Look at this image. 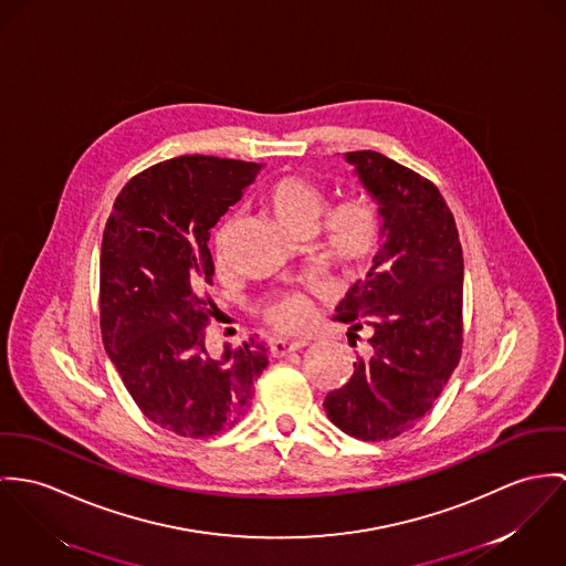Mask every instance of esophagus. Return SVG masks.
I'll list each match as a JSON object with an SVG mask.
<instances>
[{
  "label": "esophagus",
  "instance_id": "obj_1",
  "mask_svg": "<svg viewBox=\"0 0 566 566\" xmlns=\"http://www.w3.org/2000/svg\"><path fill=\"white\" fill-rule=\"evenodd\" d=\"M308 343L306 340H282V338H275V340H271L269 343V352H271V356L273 358H282V356H286V354H291V352H300V349H304Z\"/></svg>",
  "mask_w": 566,
  "mask_h": 566
}]
</instances>
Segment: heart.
Returning a JSON list of instances; mask_svg holds the SVG:
<instances>
[{
    "label": "heart",
    "instance_id": "heart-1",
    "mask_svg": "<svg viewBox=\"0 0 566 566\" xmlns=\"http://www.w3.org/2000/svg\"><path fill=\"white\" fill-rule=\"evenodd\" d=\"M264 208L293 237L311 234L327 208V192L316 182L289 174L273 180L262 192ZM323 217V216H322ZM324 218V217H323ZM384 239V219L376 201L367 195H352L329 208L318 227V260L340 277L363 273L376 258ZM226 230L217 234L223 250ZM262 321L286 336L304 334L313 321V304L300 291H282L258 308Z\"/></svg>",
    "mask_w": 566,
    "mask_h": 566
}]
</instances>
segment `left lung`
<instances>
[{"label": "left lung", "instance_id": "obj_1", "mask_svg": "<svg viewBox=\"0 0 566 566\" xmlns=\"http://www.w3.org/2000/svg\"><path fill=\"white\" fill-rule=\"evenodd\" d=\"M384 219V245L367 280L338 304L349 343L371 332L369 354L323 408L345 434L388 440L415 428L462 356L464 260L453 214L434 182L371 149L349 151Z\"/></svg>", "mask_w": 566, "mask_h": 566}]
</instances>
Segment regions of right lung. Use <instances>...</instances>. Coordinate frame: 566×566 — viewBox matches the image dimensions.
I'll list each match as a JSON object with an SVG mask.
<instances>
[{
    "mask_svg": "<svg viewBox=\"0 0 566 566\" xmlns=\"http://www.w3.org/2000/svg\"><path fill=\"white\" fill-rule=\"evenodd\" d=\"M262 165L178 156L136 174L106 221L99 258V325L113 365L140 412L187 439L234 428L269 365L262 343L206 352L217 314L208 295L210 228Z\"/></svg>",
    "mask_w": 566,
    "mask_h": 566,
    "instance_id": "add662e5",
    "label": "right lung"
}]
</instances>
